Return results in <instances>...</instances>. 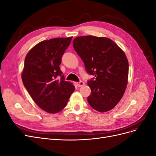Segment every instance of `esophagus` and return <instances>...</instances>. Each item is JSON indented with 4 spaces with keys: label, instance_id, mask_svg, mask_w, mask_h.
I'll return each instance as SVG.
<instances>
[{
    "label": "esophagus",
    "instance_id": "obj_1",
    "mask_svg": "<svg viewBox=\"0 0 156 156\" xmlns=\"http://www.w3.org/2000/svg\"><path fill=\"white\" fill-rule=\"evenodd\" d=\"M77 85L78 87H81L84 85V83L83 81H80L79 83H77Z\"/></svg>",
    "mask_w": 156,
    "mask_h": 156
}]
</instances>
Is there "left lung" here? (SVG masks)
Here are the masks:
<instances>
[{
    "label": "left lung",
    "instance_id": "8db88e82",
    "mask_svg": "<svg viewBox=\"0 0 156 156\" xmlns=\"http://www.w3.org/2000/svg\"><path fill=\"white\" fill-rule=\"evenodd\" d=\"M75 51L87 72L95 76L88 81L91 94L87 100L94 109H112L123 96L128 79L129 64L124 52L105 37L83 36L73 40Z\"/></svg>",
    "mask_w": 156,
    "mask_h": 156
}]
</instances>
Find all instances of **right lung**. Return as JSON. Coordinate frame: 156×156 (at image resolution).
<instances>
[{"instance_id": "1", "label": "right lung", "mask_w": 156, "mask_h": 156, "mask_svg": "<svg viewBox=\"0 0 156 156\" xmlns=\"http://www.w3.org/2000/svg\"><path fill=\"white\" fill-rule=\"evenodd\" d=\"M72 37L42 41L33 47L25 57L23 83L37 105L51 114L63 109L75 89L72 83L64 81L59 67ZM58 75L61 76L60 81L56 80Z\"/></svg>"}]
</instances>
